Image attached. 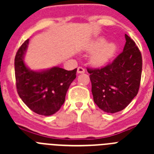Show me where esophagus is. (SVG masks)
Masks as SVG:
<instances>
[{"label":"esophagus","instance_id":"obj_1","mask_svg":"<svg viewBox=\"0 0 154 154\" xmlns=\"http://www.w3.org/2000/svg\"><path fill=\"white\" fill-rule=\"evenodd\" d=\"M85 69L82 67H79L77 69V72H78V74H82V73H85Z\"/></svg>","mask_w":154,"mask_h":154}]
</instances>
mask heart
<instances>
[{
  "mask_svg": "<svg viewBox=\"0 0 154 154\" xmlns=\"http://www.w3.org/2000/svg\"><path fill=\"white\" fill-rule=\"evenodd\" d=\"M104 38H98L89 45V49L94 51L90 58L95 66H103L108 63L116 51V45L112 42H106Z\"/></svg>",
  "mask_w": 154,
  "mask_h": 154,
  "instance_id": "b5f03b06",
  "label": "heart"
}]
</instances>
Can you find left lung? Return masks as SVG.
I'll return each mask as SVG.
<instances>
[{"instance_id": "left-lung-1", "label": "left lung", "mask_w": 154, "mask_h": 154, "mask_svg": "<svg viewBox=\"0 0 154 154\" xmlns=\"http://www.w3.org/2000/svg\"><path fill=\"white\" fill-rule=\"evenodd\" d=\"M123 52L112 63L87 71L90 74L93 100L104 112L124 109L138 93L142 74V56L136 43L125 35Z\"/></svg>"}]
</instances>
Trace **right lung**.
I'll return each mask as SVG.
<instances>
[{
	"label": "right lung",
	"instance_id": "1",
	"mask_svg": "<svg viewBox=\"0 0 154 154\" xmlns=\"http://www.w3.org/2000/svg\"><path fill=\"white\" fill-rule=\"evenodd\" d=\"M29 39L17 51L14 58L16 86L19 96L33 112L51 116L63 105L66 92L76 78L77 69L67 71L59 67L31 70L24 62Z\"/></svg>",
	"mask_w": 154,
	"mask_h": 154
}]
</instances>
